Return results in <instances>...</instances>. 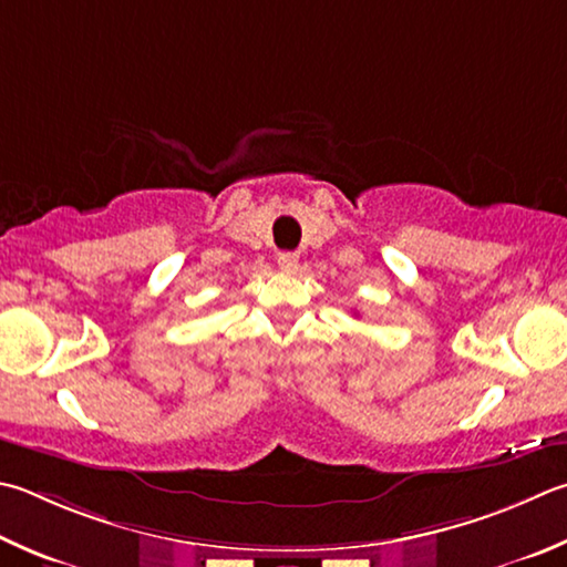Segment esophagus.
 Returning <instances> with one entry per match:
<instances>
[{
	"label": "esophagus",
	"instance_id": "1",
	"mask_svg": "<svg viewBox=\"0 0 567 567\" xmlns=\"http://www.w3.org/2000/svg\"><path fill=\"white\" fill-rule=\"evenodd\" d=\"M277 265H280V270H285V272H295L297 265H300V255H297V252H280V255H277Z\"/></svg>",
	"mask_w": 567,
	"mask_h": 567
}]
</instances>
